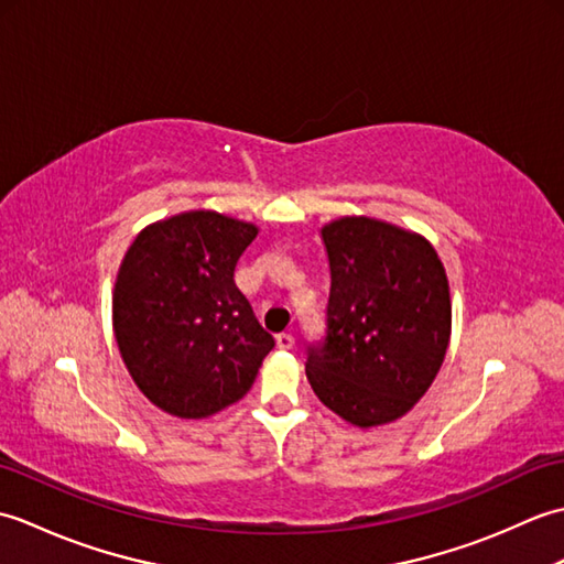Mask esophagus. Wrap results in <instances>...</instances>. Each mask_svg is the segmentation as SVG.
Listing matches in <instances>:
<instances>
[{
	"mask_svg": "<svg viewBox=\"0 0 564 564\" xmlns=\"http://www.w3.org/2000/svg\"><path fill=\"white\" fill-rule=\"evenodd\" d=\"M275 344H279V349L289 351V349H293V346H295V337H293V334H289V332H281V334H275Z\"/></svg>",
	"mask_w": 564,
	"mask_h": 564,
	"instance_id": "1",
	"label": "esophagus"
}]
</instances>
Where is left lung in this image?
<instances>
[{
    "instance_id": "1",
    "label": "left lung",
    "mask_w": 564,
    "mask_h": 564,
    "mask_svg": "<svg viewBox=\"0 0 564 564\" xmlns=\"http://www.w3.org/2000/svg\"><path fill=\"white\" fill-rule=\"evenodd\" d=\"M322 239L332 285L325 334L307 344V380L346 422L388 424L412 410L446 356V271L424 237L380 220L341 218Z\"/></svg>"
}]
</instances>
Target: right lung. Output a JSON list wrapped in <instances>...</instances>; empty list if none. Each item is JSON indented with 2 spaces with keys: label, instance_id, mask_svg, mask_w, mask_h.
Returning a JSON list of instances; mask_svg holds the SVG:
<instances>
[{
  "label": "right lung",
  "instance_id": "add662e5",
  "mask_svg": "<svg viewBox=\"0 0 564 564\" xmlns=\"http://www.w3.org/2000/svg\"><path fill=\"white\" fill-rule=\"evenodd\" d=\"M257 227L194 210L150 225L130 245L113 291V332L150 402L200 419L242 400L273 337L259 325L235 267Z\"/></svg>",
  "mask_w": 564,
  "mask_h": 564
}]
</instances>
